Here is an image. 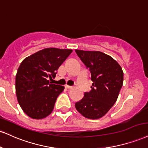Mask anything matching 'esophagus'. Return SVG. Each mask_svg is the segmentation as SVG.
Returning <instances> with one entry per match:
<instances>
[{
    "mask_svg": "<svg viewBox=\"0 0 148 148\" xmlns=\"http://www.w3.org/2000/svg\"><path fill=\"white\" fill-rule=\"evenodd\" d=\"M65 88H67V89H72L73 87L69 86V85H65Z\"/></svg>",
    "mask_w": 148,
    "mask_h": 148,
    "instance_id": "34e87169",
    "label": "esophagus"
}]
</instances>
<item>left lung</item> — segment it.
I'll return each instance as SVG.
<instances>
[{"mask_svg": "<svg viewBox=\"0 0 148 148\" xmlns=\"http://www.w3.org/2000/svg\"><path fill=\"white\" fill-rule=\"evenodd\" d=\"M75 51L91 73L93 82L92 90L85 92L83 99L75 103L76 109L87 119H100L118 99L123 82V72L112 57L101 51Z\"/></svg>", "mask_w": 148, "mask_h": 148, "instance_id": "8db88e82", "label": "left lung"}]
</instances>
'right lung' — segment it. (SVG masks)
Masks as SVG:
<instances>
[{"label":"right lung","mask_w":148,"mask_h":148,"mask_svg":"<svg viewBox=\"0 0 148 148\" xmlns=\"http://www.w3.org/2000/svg\"><path fill=\"white\" fill-rule=\"evenodd\" d=\"M72 52V49L45 48L23 60L16 75L18 102L25 113L34 119L45 118L54 110L64 86L51 84L49 79Z\"/></svg>","instance_id":"right-lung-1"}]
</instances>
